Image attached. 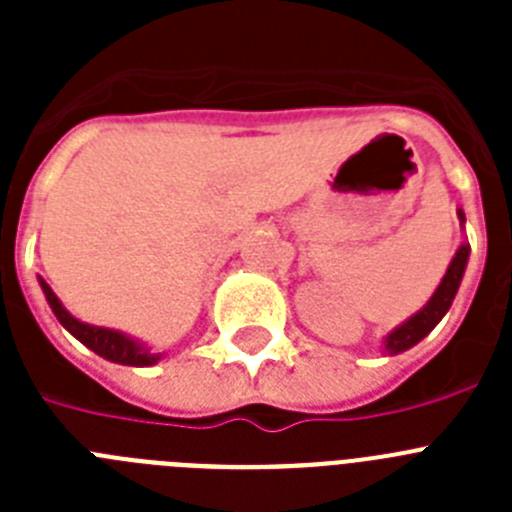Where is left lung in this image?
Masks as SVG:
<instances>
[{"mask_svg": "<svg viewBox=\"0 0 512 512\" xmlns=\"http://www.w3.org/2000/svg\"><path fill=\"white\" fill-rule=\"evenodd\" d=\"M459 217H461V223H464V212H459ZM467 259H469V246L464 243V246L456 251V256H454V261H451L449 269H446V277L441 279L438 289L433 292L431 302H428V305H425L418 315H413L408 323H402L400 328H395L390 336H387L384 348H387L390 354L408 351L410 346H415L418 341H423V338L428 336L433 328H436L438 320H441L443 315L449 312L451 302H454L456 289H459V284H461V277H464V269H467Z\"/></svg>", "mask_w": 512, "mask_h": 512, "instance_id": "1", "label": "left lung"}]
</instances>
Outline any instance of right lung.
Masks as SVG:
<instances>
[{
  "label": "right lung",
  "mask_w": 512,
  "mask_h": 512,
  "mask_svg": "<svg viewBox=\"0 0 512 512\" xmlns=\"http://www.w3.org/2000/svg\"><path fill=\"white\" fill-rule=\"evenodd\" d=\"M40 287H43L45 300H48V305H51L58 323L69 330L71 336L79 338L84 346L92 348L94 354L102 356V359L115 361V364H125V366H151L161 359V354H151L146 346H140V343H135L133 338L122 336V333H117V330L97 328V325H87V323H81V320L71 318L69 312L63 310L61 302H58V297L53 295V289L48 287L43 279H40Z\"/></svg>",
  "instance_id": "add662e5"
}]
</instances>
